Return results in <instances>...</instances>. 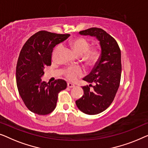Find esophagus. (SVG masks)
<instances>
[{"label":"esophagus","instance_id":"1","mask_svg":"<svg viewBox=\"0 0 148 148\" xmlns=\"http://www.w3.org/2000/svg\"><path fill=\"white\" fill-rule=\"evenodd\" d=\"M74 86L75 85L74 84H72V83H70V82L68 83V87H69V88H73Z\"/></svg>","mask_w":148,"mask_h":148}]
</instances>
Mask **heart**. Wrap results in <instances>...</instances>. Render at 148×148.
Returning a JSON list of instances; mask_svg holds the SVG:
<instances>
[{
  "label": "heart",
  "mask_w": 148,
  "mask_h": 148,
  "mask_svg": "<svg viewBox=\"0 0 148 148\" xmlns=\"http://www.w3.org/2000/svg\"><path fill=\"white\" fill-rule=\"evenodd\" d=\"M70 45L74 51L78 55H83L84 59L88 64H93L98 61L100 57V49L97 47H89L90 43L83 37H76L70 41ZM60 45H57L54 49L53 56L60 49ZM64 74L69 80L74 81L84 74V70L79 66L68 67L64 70Z\"/></svg>",
  "instance_id": "b5f03b06"
}]
</instances>
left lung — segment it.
<instances>
[{
    "label": "left lung",
    "instance_id": "obj_1",
    "mask_svg": "<svg viewBox=\"0 0 148 148\" xmlns=\"http://www.w3.org/2000/svg\"><path fill=\"white\" fill-rule=\"evenodd\" d=\"M79 33L95 36L101 47V56L95 67L83 78L86 82L95 83V85L82 86L84 95L76 101L77 107L83 113L97 115L111 105L119 87L121 76V50L115 39L101 28H89Z\"/></svg>",
    "mask_w": 148,
    "mask_h": 148
}]
</instances>
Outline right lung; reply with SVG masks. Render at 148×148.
<instances>
[{"mask_svg":"<svg viewBox=\"0 0 148 148\" xmlns=\"http://www.w3.org/2000/svg\"><path fill=\"white\" fill-rule=\"evenodd\" d=\"M69 36L39 31L26 41L20 51L16 68V85L25 105L33 113L39 115L51 113L56 107L59 92L67 87L62 79L49 84L41 78L45 67L51 66L53 47Z\"/></svg>","mask_w":148,"mask_h":148,"instance_id":"obj_1","label":"right lung"}]
</instances>
